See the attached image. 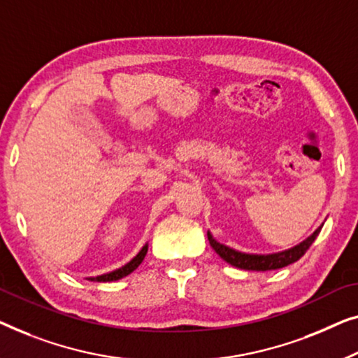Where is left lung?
<instances>
[{
    "label": "left lung",
    "instance_id": "1",
    "mask_svg": "<svg viewBox=\"0 0 358 358\" xmlns=\"http://www.w3.org/2000/svg\"><path fill=\"white\" fill-rule=\"evenodd\" d=\"M320 230H321V227L316 230L313 235H310L305 241H301L300 245H296V246H294V248L282 251V253H275V255L240 253V251L231 250V248H229V246L220 245L219 241H215L213 238V235L210 234H208V240H209L210 246L215 250V253H217L224 261H227L229 264L235 266V268L246 269V271H273V269L285 268V266L299 261L301 256L306 253V250L310 248L316 236H318Z\"/></svg>",
    "mask_w": 358,
    "mask_h": 358
}]
</instances>
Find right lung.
Here are the masks:
<instances>
[{
  "label": "right lung",
  "instance_id": "1",
  "mask_svg": "<svg viewBox=\"0 0 358 358\" xmlns=\"http://www.w3.org/2000/svg\"><path fill=\"white\" fill-rule=\"evenodd\" d=\"M145 253H148V245H145L144 248L141 250L139 253L136 255L134 258L129 261L128 264H124L123 268L113 271V273H108V274H103V275H97V278H90V280H95V282H110V280H118V279H122V278H124V275H128V274L133 273V271H134L136 268H138V266H139L141 263H143Z\"/></svg>",
  "mask_w": 358,
  "mask_h": 358
}]
</instances>
